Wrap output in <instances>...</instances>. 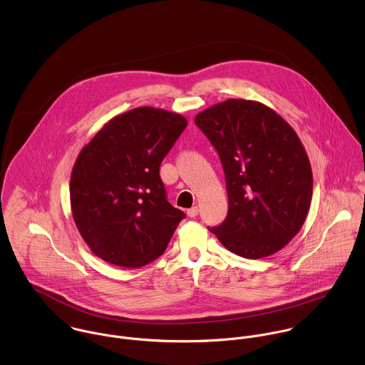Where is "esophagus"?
<instances>
[{
	"instance_id": "1",
	"label": "esophagus",
	"mask_w": 365,
	"mask_h": 365,
	"mask_svg": "<svg viewBox=\"0 0 365 365\" xmlns=\"http://www.w3.org/2000/svg\"><path fill=\"white\" fill-rule=\"evenodd\" d=\"M197 215H199V207H197V206H195V207H192V209L187 210V216H189V217H196Z\"/></svg>"
}]
</instances>
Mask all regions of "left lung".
I'll return each mask as SVG.
<instances>
[{
	"instance_id": "obj_1",
	"label": "left lung",
	"mask_w": 365,
	"mask_h": 365,
	"mask_svg": "<svg viewBox=\"0 0 365 365\" xmlns=\"http://www.w3.org/2000/svg\"><path fill=\"white\" fill-rule=\"evenodd\" d=\"M195 124L225 175L228 213L210 231L248 259L284 248L303 225L313 192L310 162L291 125L261 103L235 98L202 111Z\"/></svg>"
}]
</instances>
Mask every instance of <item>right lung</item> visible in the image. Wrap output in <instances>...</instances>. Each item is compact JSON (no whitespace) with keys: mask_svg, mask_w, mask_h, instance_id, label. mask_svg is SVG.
I'll return each instance as SVG.
<instances>
[{"mask_svg":"<svg viewBox=\"0 0 365 365\" xmlns=\"http://www.w3.org/2000/svg\"><path fill=\"white\" fill-rule=\"evenodd\" d=\"M186 127L180 114L140 107L110 120L81 149L71 205L98 258L140 268L165 252L186 215L168 202L159 166Z\"/></svg>","mask_w":365,"mask_h":365,"instance_id":"right-lung-1","label":"right lung"}]
</instances>
